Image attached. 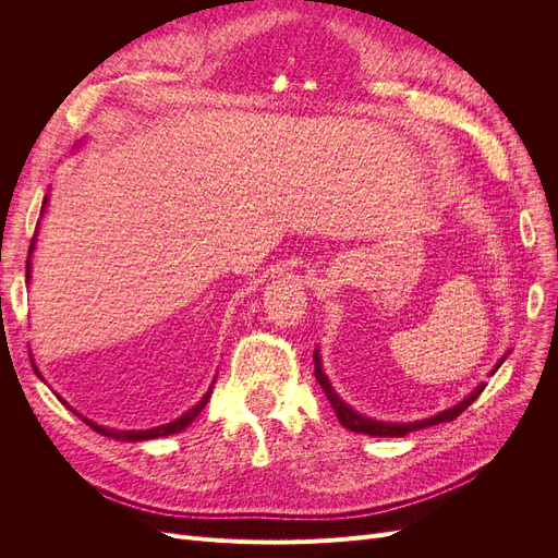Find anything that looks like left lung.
Listing matches in <instances>:
<instances>
[{"mask_svg": "<svg viewBox=\"0 0 558 558\" xmlns=\"http://www.w3.org/2000/svg\"><path fill=\"white\" fill-rule=\"evenodd\" d=\"M508 359V353L496 363V367L492 369V375L496 373V369L502 365V361ZM314 375H316V381L320 384V388H324L326 398L330 400L332 410L337 414V418H340V424L353 433H365L369 437H404L410 435L414 430H421V428H428V426H437V424H445V421H453L456 416H459L461 412H465L472 402H475L480 398V393L486 388V384H477L475 391H470L461 402H456L453 408L449 410H442L440 414H435L430 418H421V421H410V424H388V421H377V418H369L365 414H359L356 410L351 408V404H347L340 396L335 393V388L330 384V379L326 377L324 373V363H320V353L318 349H314Z\"/></svg>", "mask_w": 558, "mask_h": 558, "instance_id": "obj_1", "label": "left lung"}]
</instances>
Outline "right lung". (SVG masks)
Returning a JSON list of instances; mask_svg holds the SVG:
<instances>
[{
    "label": "right lung",
    "mask_w": 558,
    "mask_h": 558,
    "mask_svg": "<svg viewBox=\"0 0 558 558\" xmlns=\"http://www.w3.org/2000/svg\"><path fill=\"white\" fill-rule=\"evenodd\" d=\"M46 205H48V195L44 197V205H41V216H44V211H46ZM37 230H39V226H37ZM35 242H37V232H35V240H32V246H29V256H27V283H29V279H32V263H29V258H32V251H35ZM32 367H35V373H37V377L44 381V377H41V373L37 369V365L32 363ZM214 381H216V377H214ZM214 381H211V386H209V391L202 396V400L197 402V404H193V408L189 410V412H183L179 418H174V421H170V424H162V426H156V428H146V430H118V428H107V426H97L95 421H90V418H86L83 414H78L70 402L66 400H62L60 396V402L64 404V408H70L76 416H81V421H86V426H90L93 430H97L99 435H105V437H111V440H123V442H144V440H158V437H167V435H174V433H181L183 428H189L193 421H195V416L205 410V404L209 402V398H211V388H214Z\"/></svg>",
    "instance_id": "obj_1"
}]
</instances>
